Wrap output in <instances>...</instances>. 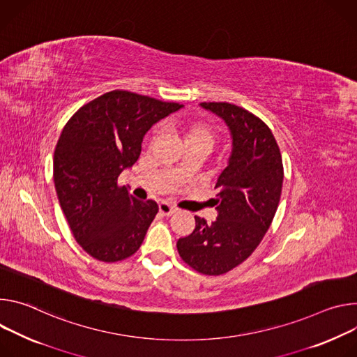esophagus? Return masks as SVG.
<instances>
[{"mask_svg":"<svg viewBox=\"0 0 357 357\" xmlns=\"http://www.w3.org/2000/svg\"><path fill=\"white\" fill-rule=\"evenodd\" d=\"M158 213L163 215H173L176 213V208L173 206H170L169 203L162 202L160 204H158Z\"/></svg>","mask_w":357,"mask_h":357,"instance_id":"esophagus-1","label":"esophagus"}]
</instances>
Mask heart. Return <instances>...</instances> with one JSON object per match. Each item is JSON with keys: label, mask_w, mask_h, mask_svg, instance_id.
Wrapping results in <instances>:
<instances>
[{"label": "heart", "mask_w": 357, "mask_h": 357, "mask_svg": "<svg viewBox=\"0 0 357 357\" xmlns=\"http://www.w3.org/2000/svg\"><path fill=\"white\" fill-rule=\"evenodd\" d=\"M173 129L181 136L183 143H204L208 147L214 143V135L211 129L202 123H183L173 122Z\"/></svg>", "instance_id": "heart-1"}]
</instances>
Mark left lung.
Returning a JSON list of instances; mask_svg holds the SVG:
<instances>
[{
	"label": "left lung",
	"mask_w": 357,
	"mask_h": 357,
	"mask_svg": "<svg viewBox=\"0 0 357 357\" xmlns=\"http://www.w3.org/2000/svg\"><path fill=\"white\" fill-rule=\"evenodd\" d=\"M200 106L227 125L231 153L217 178V220L195 218L194 231L177 241L185 264L206 275H221L245 261L262 241L278 208L284 167L269 128L248 110L227 102Z\"/></svg>",
	"instance_id": "left-lung-1"
}]
</instances>
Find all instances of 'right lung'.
<instances>
[{"mask_svg":"<svg viewBox=\"0 0 357 357\" xmlns=\"http://www.w3.org/2000/svg\"><path fill=\"white\" fill-rule=\"evenodd\" d=\"M181 107L112 91L65 125L54 153L55 190L75 240L93 258L116 262L140 248L158 206L139 202L117 178L137 162L151 126Z\"/></svg>","mask_w":357,"mask_h":357,"instance_id":"1","label":"right lung"}]
</instances>
